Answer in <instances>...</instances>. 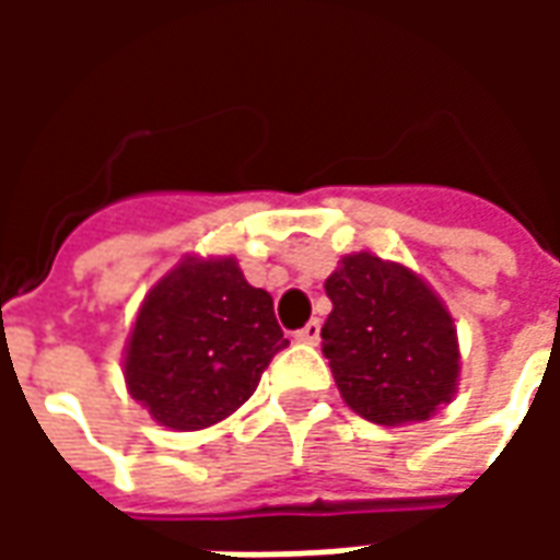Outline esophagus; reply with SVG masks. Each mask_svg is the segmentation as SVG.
I'll return each mask as SVG.
<instances>
[{"label":"esophagus","mask_w":560,"mask_h":560,"mask_svg":"<svg viewBox=\"0 0 560 560\" xmlns=\"http://www.w3.org/2000/svg\"><path fill=\"white\" fill-rule=\"evenodd\" d=\"M293 339L305 341V345H317V339H320V320H308L303 329H296Z\"/></svg>","instance_id":"34e87169"}]
</instances>
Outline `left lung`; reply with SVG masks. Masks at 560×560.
<instances>
[{
    "label": "left lung",
    "instance_id": "left-lung-1",
    "mask_svg": "<svg viewBox=\"0 0 560 560\" xmlns=\"http://www.w3.org/2000/svg\"><path fill=\"white\" fill-rule=\"evenodd\" d=\"M320 329L341 399L377 425L429 420L458 381L453 317L425 281L377 255L341 257Z\"/></svg>",
    "mask_w": 560,
    "mask_h": 560
}]
</instances>
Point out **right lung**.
Instances as JSON below:
<instances>
[{"instance_id": "right-lung-1", "label": "right lung", "mask_w": 560, "mask_h": 560, "mask_svg": "<svg viewBox=\"0 0 560 560\" xmlns=\"http://www.w3.org/2000/svg\"><path fill=\"white\" fill-rule=\"evenodd\" d=\"M281 348L272 296L252 288L233 257H185L140 305L128 393L161 425L197 432L252 399Z\"/></svg>"}]
</instances>
